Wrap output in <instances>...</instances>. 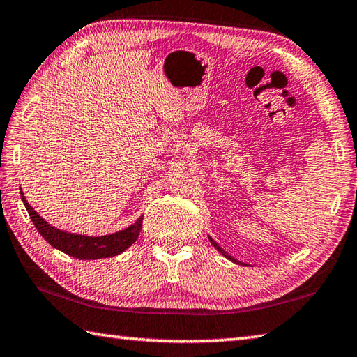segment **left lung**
Listing matches in <instances>:
<instances>
[{"mask_svg": "<svg viewBox=\"0 0 357 357\" xmlns=\"http://www.w3.org/2000/svg\"><path fill=\"white\" fill-rule=\"evenodd\" d=\"M211 241H212V244H213V246H215L216 249H218V250H220V252H221L222 255H225L226 258H229V260H230V261H235V263H238V261H236V260H235V258H234V257H230V255H229V254L226 252V250H222V249H221V248L218 246V244H216V243H215V241H213L212 238H211Z\"/></svg>", "mask_w": 357, "mask_h": 357, "instance_id": "1", "label": "left lung"}]
</instances>
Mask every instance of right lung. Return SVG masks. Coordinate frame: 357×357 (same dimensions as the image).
Returning <instances> with one entry per match:
<instances>
[{"label":"right lung","instance_id":"obj_1","mask_svg":"<svg viewBox=\"0 0 357 357\" xmlns=\"http://www.w3.org/2000/svg\"><path fill=\"white\" fill-rule=\"evenodd\" d=\"M21 199L24 202V207L29 213L33 226L37 227L38 234L51 244L57 248L61 252L71 255L79 260H97V258H108L114 257L128 249L132 243L137 240L139 232L142 229V218H139L135 225H131L121 232L103 235V236H85L65 232V230L55 229L41 218V216L33 211L29 202L26 201L23 192H21Z\"/></svg>","mask_w":357,"mask_h":357}]
</instances>
